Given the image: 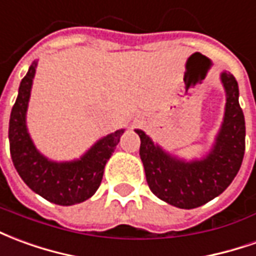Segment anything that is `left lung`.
Returning a JSON list of instances; mask_svg holds the SVG:
<instances>
[{
    "instance_id": "8db88e82",
    "label": "left lung",
    "mask_w": 256,
    "mask_h": 256,
    "mask_svg": "<svg viewBox=\"0 0 256 256\" xmlns=\"http://www.w3.org/2000/svg\"><path fill=\"white\" fill-rule=\"evenodd\" d=\"M220 81L226 92L222 126L211 152L201 160L184 161L154 144L140 130L139 156L150 190L160 200L178 208L204 206L224 193L240 170L246 150V121L238 103V84L224 72Z\"/></svg>"
}]
</instances>
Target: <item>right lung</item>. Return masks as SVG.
I'll return each mask as SVG.
<instances>
[{
  "label": "right lung",
  "instance_id": "obj_1",
  "mask_svg": "<svg viewBox=\"0 0 256 256\" xmlns=\"http://www.w3.org/2000/svg\"><path fill=\"white\" fill-rule=\"evenodd\" d=\"M34 62L22 80L9 118V148L23 182L45 200L58 206H73L95 194L102 182L104 166L118 144L124 130L99 139L80 160L56 162L38 152L27 132L26 112L36 74Z\"/></svg>",
  "mask_w": 256,
  "mask_h": 256
}]
</instances>
